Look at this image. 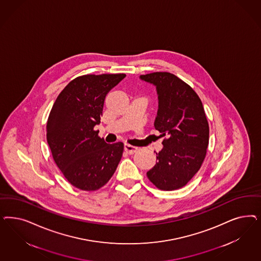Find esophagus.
<instances>
[{
  "label": "esophagus",
  "mask_w": 261,
  "mask_h": 261,
  "mask_svg": "<svg viewBox=\"0 0 261 261\" xmlns=\"http://www.w3.org/2000/svg\"><path fill=\"white\" fill-rule=\"evenodd\" d=\"M124 150L125 151H126L127 153H129V154H132V153H135L137 151V148L135 147V146H132V145H128V144H125L124 145Z\"/></svg>",
  "instance_id": "obj_1"
}]
</instances>
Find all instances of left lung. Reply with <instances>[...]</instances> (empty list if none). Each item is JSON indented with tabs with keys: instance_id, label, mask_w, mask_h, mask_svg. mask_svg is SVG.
<instances>
[{
	"instance_id": "8db88e82",
	"label": "left lung",
	"mask_w": 261,
	"mask_h": 261,
	"mask_svg": "<svg viewBox=\"0 0 261 261\" xmlns=\"http://www.w3.org/2000/svg\"><path fill=\"white\" fill-rule=\"evenodd\" d=\"M139 77L155 86L159 110L153 125L166 137L147 177L160 190H176L194 177L206 154L210 126L202 101L192 87L168 72Z\"/></svg>"
}]
</instances>
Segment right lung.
I'll list each match as a JSON object with an SVG mask.
<instances>
[{"label": "right lung", "mask_w": 261, "mask_h": 261, "mask_svg": "<svg viewBox=\"0 0 261 261\" xmlns=\"http://www.w3.org/2000/svg\"><path fill=\"white\" fill-rule=\"evenodd\" d=\"M125 74L77 76L55 101L47 122V142L53 159L68 181L95 191L116 171L124 144H108L94 126L101 123L106 96Z\"/></svg>", "instance_id": "right-lung-1"}]
</instances>
